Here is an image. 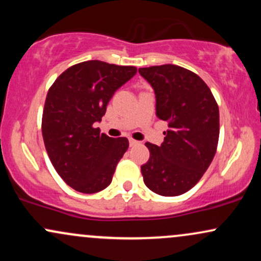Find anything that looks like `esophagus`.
Instances as JSON below:
<instances>
[{"mask_svg":"<svg viewBox=\"0 0 261 261\" xmlns=\"http://www.w3.org/2000/svg\"><path fill=\"white\" fill-rule=\"evenodd\" d=\"M130 141V146H136V145H139V141H136V140H134V139H130L128 140Z\"/></svg>","mask_w":261,"mask_h":261,"instance_id":"34e87169","label":"esophagus"}]
</instances>
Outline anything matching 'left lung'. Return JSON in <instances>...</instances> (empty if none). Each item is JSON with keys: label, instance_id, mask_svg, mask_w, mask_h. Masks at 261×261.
<instances>
[{"label": "left lung", "instance_id": "obj_1", "mask_svg": "<svg viewBox=\"0 0 261 261\" xmlns=\"http://www.w3.org/2000/svg\"><path fill=\"white\" fill-rule=\"evenodd\" d=\"M139 72L153 87L155 114L169 127L161 146L146 142L149 160L141 166L143 181L158 195H181L195 187L216 153L217 101L196 73L180 66H151Z\"/></svg>", "mask_w": 261, "mask_h": 261}]
</instances>
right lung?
Returning a JSON list of instances; mask_svg holds the SVG:
<instances>
[{
	"label": "right lung",
	"mask_w": 261,
	"mask_h": 261,
	"mask_svg": "<svg viewBox=\"0 0 261 261\" xmlns=\"http://www.w3.org/2000/svg\"><path fill=\"white\" fill-rule=\"evenodd\" d=\"M136 71L89 60L68 67L49 88L41 119L44 145L58 174L76 191L94 194L112 182L128 140L100 134L94 124Z\"/></svg>",
	"instance_id": "right-lung-1"
}]
</instances>
